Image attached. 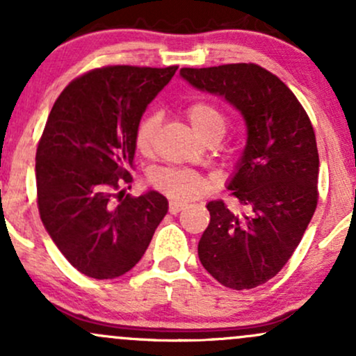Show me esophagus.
Segmentation results:
<instances>
[{
  "label": "esophagus",
  "instance_id": "34e87169",
  "mask_svg": "<svg viewBox=\"0 0 356 356\" xmlns=\"http://www.w3.org/2000/svg\"><path fill=\"white\" fill-rule=\"evenodd\" d=\"M184 207H186V204H182V202H177V201H170V204H169V212L170 214H179V212H181Z\"/></svg>",
  "mask_w": 356,
  "mask_h": 356
}]
</instances>
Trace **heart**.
Instances as JSON below:
<instances>
[{
  "mask_svg": "<svg viewBox=\"0 0 356 356\" xmlns=\"http://www.w3.org/2000/svg\"><path fill=\"white\" fill-rule=\"evenodd\" d=\"M187 118L194 127L199 137L204 140L209 138H220L226 132L227 118L218 105L207 100L192 102L187 107ZM159 129L157 113H147L140 118L134 132V144L138 154L150 155L154 149V138ZM150 184L157 191L164 192L165 195L175 201H191L199 197L204 191L209 189V179L202 174L187 169H174V167H159L150 174Z\"/></svg>",
  "mask_w": 356,
  "mask_h": 356,
  "instance_id": "obj_1",
  "label": "heart"
}]
</instances>
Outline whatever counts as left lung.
Segmentation results:
<instances>
[{
    "label": "left lung",
    "mask_w": 356,
    "mask_h": 356,
    "mask_svg": "<svg viewBox=\"0 0 356 356\" xmlns=\"http://www.w3.org/2000/svg\"><path fill=\"white\" fill-rule=\"evenodd\" d=\"M192 87L224 97L244 117L248 140L227 189L249 212L211 201L197 246L206 271L232 289L275 277L303 238L318 204L316 137L295 93L263 67L182 68Z\"/></svg>",
    "instance_id": "8db88e82"
}]
</instances>
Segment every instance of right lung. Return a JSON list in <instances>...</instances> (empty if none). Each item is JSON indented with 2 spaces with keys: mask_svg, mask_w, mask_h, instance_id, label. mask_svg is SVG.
Listing matches in <instances>:
<instances>
[{
  "mask_svg": "<svg viewBox=\"0 0 356 356\" xmlns=\"http://www.w3.org/2000/svg\"><path fill=\"white\" fill-rule=\"evenodd\" d=\"M177 67L112 65L68 83L36 149L42 222L73 268L113 280L144 256L169 202L157 191L124 195L134 169V132ZM119 202H115V197Z\"/></svg>",
  "mask_w": 356,
  "mask_h": 356,
  "instance_id": "add662e5",
  "label": "right lung"
}]
</instances>
